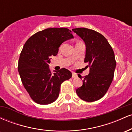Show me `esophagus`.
<instances>
[{
	"instance_id": "34e87169",
	"label": "esophagus",
	"mask_w": 132,
	"mask_h": 132,
	"mask_svg": "<svg viewBox=\"0 0 132 132\" xmlns=\"http://www.w3.org/2000/svg\"><path fill=\"white\" fill-rule=\"evenodd\" d=\"M72 77L73 78H76L77 77V75L76 73H75V72H72Z\"/></svg>"
}]
</instances>
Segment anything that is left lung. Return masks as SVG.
<instances>
[{"label": "left lung", "instance_id": "8db88e82", "mask_svg": "<svg viewBox=\"0 0 132 132\" xmlns=\"http://www.w3.org/2000/svg\"><path fill=\"white\" fill-rule=\"evenodd\" d=\"M82 39L86 46L84 62L88 63L89 73L82 79V86L76 89L79 97L86 102L102 97L113 81L116 61L113 49L101 33L86 28L72 30ZM78 77L82 78L80 75Z\"/></svg>", "mask_w": 132, "mask_h": 132}]
</instances>
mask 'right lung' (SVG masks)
<instances>
[{"mask_svg":"<svg viewBox=\"0 0 132 132\" xmlns=\"http://www.w3.org/2000/svg\"><path fill=\"white\" fill-rule=\"evenodd\" d=\"M73 38L68 28H46L31 36L24 45L18 71L24 87L37 104L46 105L55 101L62 82L72 77L71 71L65 68L52 74L49 64L60 45Z\"/></svg>","mask_w":132,"mask_h":132,"instance_id":"right-lung-1","label":"right lung"}]
</instances>
